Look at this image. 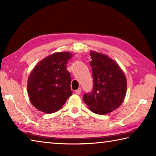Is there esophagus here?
Masks as SVG:
<instances>
[{"mask_svg": "<svg viewBox=\"0 0 156 156\" xmlns=\"http://www.w3.org/2000/svg\"><path fill=\"white\" fill-rule=\"evenodd\" d=\"M75 92H76V94H77V95H80V94H81V92H82V89H81V88H79V89H78L77 90H76V91H75Z\"/></svg>", "mask_w": 156, "mask_h": 156, "instance_id": "1", "label": "esophagus"}]
</instances>
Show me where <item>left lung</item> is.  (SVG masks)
<instances>
[{"instance_id": "1", "label": "left lung", "mask_w": 156, "mask_h": 156, "mask_svg": "<svg viewBox=\"0 0 156 156\" xmlns=\"http://www.w3.org/2000/svg\"><path fill=\"white\" fill-rule=\"evenodd\" d=\"M90 56L93 90L84 94L83 100L92 112L105 115L122 105L126 96V79L119 65L107 55L91 51Z\"/></svg>"}]
</instances>
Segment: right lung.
Here are the masks:
<instances>
[{"label": "right lung", "instance_id": "right-lung-1", "mask_svg": "<svg viewBox=\"0 0 156 156\" xmlns=\"http://www.w3.org/2000/svg\"><path fill=\"white\" fill-rule=\"evenodd\" d=\"M72 56L68 51L54 53L39 62L31 71L27 93L37 109L46 113L56 112L72 96V78L67 64Z\"/></svg>", "mask_w": 156, "mask_h": 156}]
</instances>
